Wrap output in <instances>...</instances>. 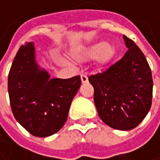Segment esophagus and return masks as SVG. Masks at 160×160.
<instances>
[{
	"mask_svg": "<svg viewBox=\"0 0 160 160\" xmlns=\"http://www.w3.org/2000/svg\"><path fill=\"white\" fill-rule=\"evenodd\" d=\"M80 79H81V82H82V83L88 82V77H87L86 75H81V76H80Z\"/></svg>",
	"mask_w": 160,
	"mask_h": 160,
	"instance_id": "1",
	"label": "esophagus"
}]
</instances>
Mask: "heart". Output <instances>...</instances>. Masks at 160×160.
<instances>
[{
  "mask_svg": "<svg viewBox=\"0 0 160 160\" xmlns=\"http://www.w3.org/2000/svg\"><path fill=\"white\" fill-rule=\"evenodd\" d=\"M114 53V50L109 44L106 42H101L98 43L93 44L88 49L85 53L84 57L89 60H99V59H108L111 57Z\"/></svg>",
  "mask_w": 160,
  "mask_h": 160,
  "instance_id": "obj_1",
  "label": "heart"
}]
</instances>
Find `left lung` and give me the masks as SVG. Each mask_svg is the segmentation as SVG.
<instances>
[{"label":"left lung","mask_w":160,"mask_h":160,"mask_svg":"<svg viewBox=\"0 0 160 160\" xmlns=\"http://www.w3.org/2000/svg\"><path fill=\"white\" fill-rule=\"evenodd\" d=\"M128 51L106 71L92 75L93 100L100 118L109 127L129 131L137 127L152 105L153 80L140 48L123 35Z\"/></svg>","instance_id":"1"}]
</instances>
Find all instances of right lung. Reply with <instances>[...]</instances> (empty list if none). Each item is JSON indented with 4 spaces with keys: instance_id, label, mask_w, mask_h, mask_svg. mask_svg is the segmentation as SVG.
I'll use <instances>...</instances> for the list:
<instances>
[{
    "instance_id": "obj_1",
    "label": "right lung",
    "mask_w": 160,
    "mask_h": 160,
    "mask_svg": "<svg viewBox=\"0 0 160 160\" xmlns=\"http://www.w3.org/2000/svg\"><path fill=\"white\" fill-rule=\"evenodd\" d=\"M33 42L22 45L8 75V93L16 119L36 137L57 132L68 118L71 102L81 84L80 76L50 79L35 57Z\"/></svg>"
}]
</instances>
